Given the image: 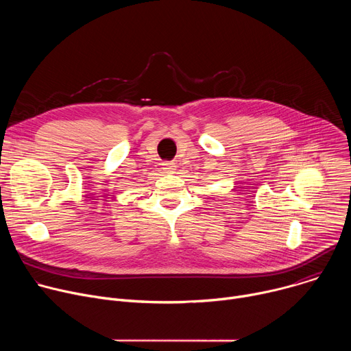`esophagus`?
<instances>
[{"label":"esophagus","instance_id":"obj_1","mask_svg":"<svg viewBox=\"0 0 351 351\" xmlns=\"http://www.w3.org/2000/svg\"><path fill=\"white\" fill-rule=\"evenodd\" d=\"M162 165H164L162 169H165L167 173H175L176 172V164L175 162H165Z\"/></svg>","mask_w":351,"mask_h":351}]
</instances>
